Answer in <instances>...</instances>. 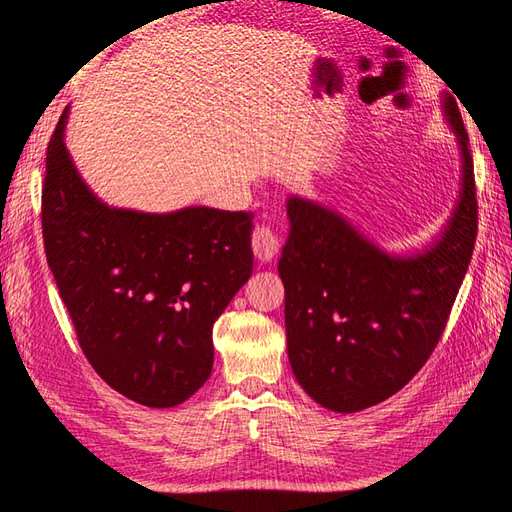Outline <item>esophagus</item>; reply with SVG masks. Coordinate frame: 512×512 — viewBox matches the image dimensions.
I'll list each match as a JSON object with an SVG mask.
<instances>
[{
	"label": "esophagus",
	"instance_id": "esophagus-1",
	"mask_svg": "<svg viewBox=\"0 0 512 512\" xmlns=\"http://www.w3.org/2000/svg\"><path fill=\"white\" fill-rule=\"evenodd\" d=\"M252 250L260 262H271L280 252V239L269 226H258L252 235Z\"/></svg>",
	"mask_w": 512,
	"mask_h": 512
}]
</instances>
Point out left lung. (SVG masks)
<instances>
[{
	"label": "left lung",
	"instance_id": "1",
	"mask_svg": "<svg viewBox=\"0 0 512 512\" xmlns=\"http://www.w3.org/2000/svg\"><path fill=\"white\" fill-rule=\"evenodd\" d=\"M442 113L461 160L459 196L438 237L395 254L346 215L299 194L286 200L288 239L277 262L286 290L292 374L316 404L359 412L389 399L436 348L476 241L470 138L453 96Z\"/></svg>",
	"mask_w": 512,
	"mask_h": 512
}]
</instances>
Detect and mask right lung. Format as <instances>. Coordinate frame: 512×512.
<instances>
[{
    "mask_svg": "<svg viewBox=\"0 0 512 512\" xmlns=\"http://www.w3.org/2000/svg\"><path fill=\"white\" fill-rule=\"evenodd\" d=\"M70 106L46 149L44 250L98 376L147 408H173L207 382L213 322L250 280L252 213L106 205L66 149Z\"/></svg>",
    "mask_w": 512,
    "mask_h": 512,
    "instance_id": "right-lung-1",
    "label": "right lung"
}]
</instances>
